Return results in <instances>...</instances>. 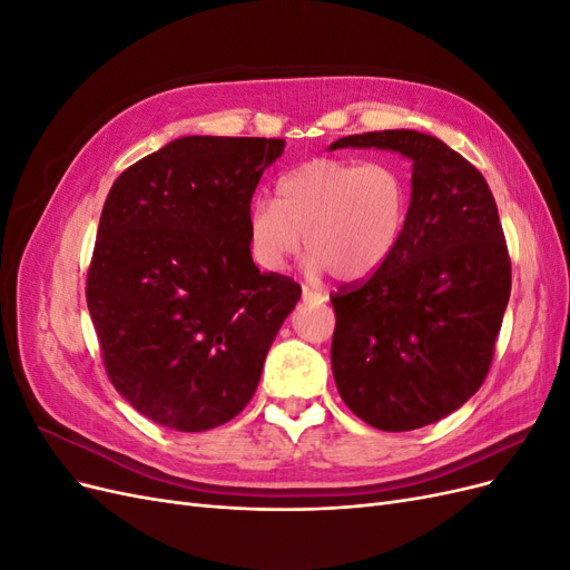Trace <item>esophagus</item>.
<instances>
[{"mask_svg":"<svg viewBox=\"0 0 570 570\" xmlns=\"http://www.w3.org/2000/svg\"><path fill=\"white\" fill-rule=\"evenodd\" d=\"M302 297H304L306 302H325V299H327V297L323 295V292L308 289V287H302Z\"/></svg>","mask_w":570,"mask_h":570,"instance_id":"obj_1","label":"esophagus"}]
</instances>
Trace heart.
Segmentation results:
<instances>
[{"mask_svg": "<svg viewBox=\"0 0 570 570\" xmlns=\"http://www.w3.org/2000/svg\"><path fill=\"white\" fill-rule=\"evenodd\" d=\"M411 189L392 161L318 157L275 185V202L256 197L247 209L254 264L281 271L302 247L308 268L337 281H364L396 249L406 226Z\"/></svg>", "mask_w": 570, "mask_h": 570, "instance_id": "obj_1", "label": "heart"}]
</instances>
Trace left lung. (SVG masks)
<instances>
[{
	"instance_id": "left-lung-1",
	"label": "left lung",
	"mask_w": 570,
	"mask_h": 570,
	"mask_svg": "<svg viewBox=\"0 0 570 570\" xmlns=\"http://www.w3.org/2000/svg\"><path fill=\"white\" fill-rule=\"evenodd\" d=\"M344 147L413 161L400 245L331 297L340 396L364 423L404 433L450 416L488 377L511 295L509 249L488 180L438 137L377 130L331 145Z\"/></svg>"
}]
</instances>
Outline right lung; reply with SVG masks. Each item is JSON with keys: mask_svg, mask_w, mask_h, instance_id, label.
<instances>
[{"mask_svg": "<svg viewBox=\"0 0 570 570\" xmlns=\"http://www.w3.org/2000/svg\"><path fill=\"white\" fill-rule=\"evenodd\" d=\"M283 149L187 135L109 189L85 297L109 381L154 423L202 433L235 419L302 297L247 247L254 189Z\"/></svg>", "mask_w": 570, "mask_h": 570, "instance_id": "add662e5", "label": "right lung"}]
</instances>
